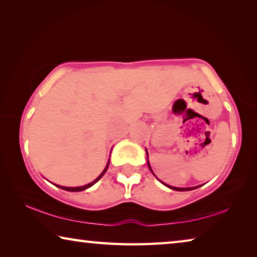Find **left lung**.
<instances>
[{"instance_id": "8db88e82", "label": "left lung", "mask_w": 257, "mask_h": 257, "mask_svg": "<svg viewBox=\"0 0 257 257\" xmlns=\"http://www.w3.org/2000/svg\"><path fill=\"white\" fill-rule=\"evenodd\" d=\"M146 154H148V152H146ZM148 166H149V168H150V170L151 172H152V169H151V167H150V164H149V160H148ZM152 174H153V172H152ZM154 175V174H153ZM165 184V183H164ZM166 186H168L169 189H173V190H176V191H190V190H193V189H197L198 186H195V187H174V186H170V185H167V184H165Z\"/></svg>"}]
</instances>
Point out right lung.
Masks as SVG:
<instances>
[{
    "mask_svg": "<svg viewBox=\"0 0 257 257\" xmlns=\"http://www.w3.org/2000/svg\"><path fill=\"white\" fill-rule=\"evenodd\" d=\"M108 165H109V160H108V162H107V165H106V167H105V169L103 170V173H101L98 177L96 178L95 181L93 182H91V183H89V184H87V185H83V186H76V187H66V186H60V185H57L58 187H60V189H63V190H66V191H71V192H79V191H83V190H85V189H88V187H90V186H92L93 184H95L96 182H98L100 178H101V176H103V175L106 173V170H107V168H108Z\"/></svg>",
    "mask_w": 257,
    "mask_h": 257,
    "instance_id": "right-lung-1",
    "label": "right lung"
}]
</instances>
